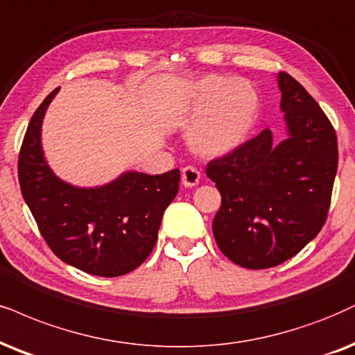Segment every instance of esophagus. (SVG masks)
Instances as JSON below:
<instances>
[{
  "instance_id": "1",
  "label": "esophagus",
  "mask_w": 355,
  "mask_h": 355,
  "mask_svg": "<svg viewBox=\"0 0 355 355\" xmlns=\"http://www.w3.org/2000/svg\"><path fill=\"white\" fill-rule=\"evenodd\" d=\"M200 181V173L196 168H192V166H186L184 169H182V174H181V182L184 187H194L198 186Z\"/></svg>"
}]
</instances>
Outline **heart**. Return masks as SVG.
<instances>
[{
	"mask_svg": "<svg viewBox=\"0 0 355 355\" xmlns=\"http://www.w3.org/2000/svg\"><path fill=\"white\" fill-rule=\"evenodd\" d=\"M187 139L204 156H225L247 139L260 113V100L243 78L207 76L196 82L189 100Z\"/></svg>",
	"mask_w": 355,
	"mask_h": 355,
	"instance_id": "1",
	"label": "heart"
}]
</instances>
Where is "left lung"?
<instances>
[{"label": "left lung", "mask_w": 355, "mask_h": 355, "mask_svg": "<svg viewBox=\"0 0 355 355\" xmlns=\"http://www.w3.org/2000/svg\"><path fill=\"white\" fill-rule=\"evenodd\" d=\"M286 138L271 130L207 164L222 204L212 222L220 252L243 268L277 266L324 225L338 173V138L316 100L279 72Z\"/></svg>", "instance_id": "obj_1"}]
</instances>
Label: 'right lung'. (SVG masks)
<instances>
[{
	"label": "right lung",
	"mask_w": 355,
	"mask_h": 355,
	"mask_svg": "<svg viewBox=\"0 0 355 355\" xmlns=\"http://www.w3.org/2000/svg\"><path fill=\"white\" fill-rule=\"evenodd\" d=\"M57 92L39 105L26 130L17 163L21 192L60 260L97 277H121L138 268L155 248L181 173L173 169L151 176L126 171L95 187L62 181L47 164L41 143L44 115Z\"/></svg>",
	"instance_id": "obj_1"
}]
</instances>
